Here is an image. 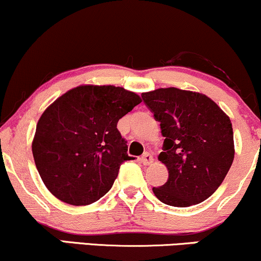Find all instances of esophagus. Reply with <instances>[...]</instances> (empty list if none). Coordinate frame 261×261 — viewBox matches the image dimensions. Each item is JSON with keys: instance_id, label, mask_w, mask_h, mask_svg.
<instances>
[{"instance_id": "1", "label": "esophagus", "mask_w": 261, "mask_h": 261, "mask_svg": "<svg viewBox=\"0 0 261 261\" xmlns=\"http://www.w3.org/2000/svg\"><path fill=\"white\" fill-rule=\"evenodd\" d=\"M140 160H142L143 165L148 166V165H151L152 162H154V158H152V155L149 154V152H145V154L142 156V159H140Z\"/></svg>"}]
</instances>
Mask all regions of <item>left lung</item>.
I'll return each instance as SVG.
<instances>
[{"instance_id": "1", "label": "left lung", "mask_w": 261, "mask_h": 261, "mask_svg": "<svg viewBox=\"0 0 261 261\" xmlns=\"http://www.w3.org/2000/svg\"><path fill=\"white\" fill-rule=\"evenodd\" d=\"M142 97L165 137L159 160L167 167L168 179L152 188L155 197L179 207L206 200L233 162L231 119L215 101L197 91L160 88Z\"/></svg>"}]
</instances>
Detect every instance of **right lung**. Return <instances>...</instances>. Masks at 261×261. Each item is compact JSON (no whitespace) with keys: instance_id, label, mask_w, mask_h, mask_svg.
Returning <instances> with one entry per match:
<instances>
[{"instance_id":"add662e5","label":"right lung","mask_w":261,"mask_h":261,"mask_svg":"<svg viewBox=\"0 0 261 261\" xmlns=\"http://www.w3.org/2000/svg\"><path fill=\"white\" fill-rule=\"evenodd\" d=\"M142 102L115 85H79L45 110L32 143L40 177L57 199L83 206L111 189L119 166L133 158L117 122Z\"/></svg>"}]
</instances>
